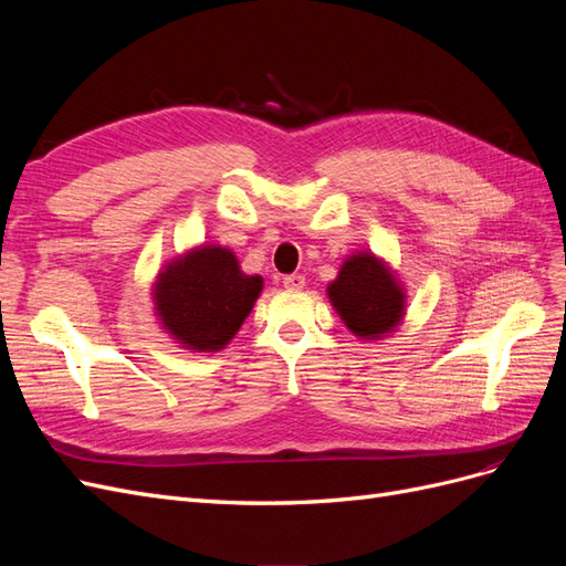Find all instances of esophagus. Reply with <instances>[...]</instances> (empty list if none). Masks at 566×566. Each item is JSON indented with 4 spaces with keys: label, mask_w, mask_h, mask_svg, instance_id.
<instances>
[{
    "label": "esophagus",
    "mask_w": 566,
    "mask_h": 566,
    "mask_svg": "<svg viewBox=\"0 0 566 566\" xmlns=\"http://www.w3.org/2000/svg\"><path fill=\"white\" fill-rule=\"evenodd\" d=\"M304 276H300V273H293V276H285L283 279V285L287 287V290H302L304 287Z\"/></svg>",
    "instance_id": "1"
}]
</instances>
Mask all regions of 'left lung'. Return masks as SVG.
I'll use <instances>...</instances> for the list:
<instances>
[{"label":"left lung","mask_w":566,"mask_h":566,"mask_svg":"<svg viewBox=\"0 0 566 566\" xmlns=\"http://www.w3.org/2000/svg\"><path fill=\"white\" fill-rule=\"evenodd\" d=\"M325 295L347 331L361 342L391 337L406 318L408 295L399 271L370 250L352 252Z\"/></svg>","instance_id":"left-lung-1"}]
</instances>
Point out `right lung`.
Segmentation results:
<instances>
[{
	"label": "right lung",
	"mask_w": 566,
	"mask_h": 566,
	"mask_svg": "<svg viewBox=\"0 0 566 566\" xmlns=\"http://www.w3.org/2000/svg\"><path fill=\"white\" fill-rule=\"evenodd\" d=\"M262 290L264 279L248 276L231 248L200 243L177 252L156 273L153 316L177 347L214 354L241 331Z\"/></svg>",
	"instance_id": "right-lung-1"
}]
</instances>
